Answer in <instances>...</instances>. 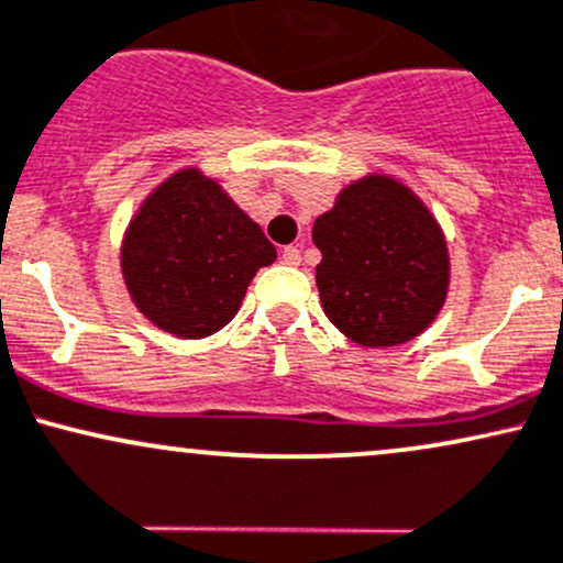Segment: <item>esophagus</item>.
<instances>
[{
	"label": "esophagus",
	"mask_w": 563,
	"mask_h": 563,
	"mask_svg": "<svg viewBox=\"0 0 563 563\" xmlns=\"http://www.w3.org/2000/svg\"><path fill=\"white\" fill-rule=\"evenodd\" d=\"M282 261L287 265H300V250L298 247H284L282 250Z\"/></svg>",
	"instance_id": "esophagus-1"
}]
</instances>
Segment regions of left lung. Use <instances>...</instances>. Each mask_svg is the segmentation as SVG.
I'll return each instance as SVG.
<instances>
[{
  "label": "left lung",
  "instance_id": "8db88e82",
  "mask_svg": "<svg viewBox=\"0 0 563 563\" xmlns=\"http://www.w3.org/2000/svg\"><path fill=\"white\" fill-rule=\"evenodd\" d=\"M316 287L327 319L364 349L415 340L450 292V250L439 220L407 183L369 173L351 180L313 223Z\"/></svg>",
  "mask_w": 563,
  "mask_h": 563
}]
</instances>
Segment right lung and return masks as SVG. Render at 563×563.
I'll return each mask as SVG.
<instances>
[{
	"instance_id": "obj_1",
	"label": "right lung",
	"mask_w": 563,
	"mask_h": 563,
	"mask_svg": "<svg viewBox=\"0 0 563 563\" xmlns=\"http://www.w3.org/2000/svg\"><path fill=\"white\" fill-rule=\"evenodd\" d=\"M274 261L261 225L199 167L178 169L141 201L119 250L130 300L180 340L223 330Z\"/></svg>"
}]
</instances>
